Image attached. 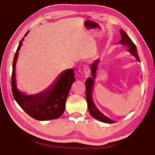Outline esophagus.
<instances>
[{"instance_id": "esophagus-1", "label": "esophagus", "mask_w": 155, "mask_h": 155, "mask_svg": "<svg viewBox=\"0 0 155 155\" xmlns=\"http://www.w3.org/2000/svg\"><path fill=\"white\" fill-rule=\"evenodd\" d=\"M83 72L86 77H88V75L90 74V70L87 65H84L83 68Z\"/></svg>"}]
</instances>
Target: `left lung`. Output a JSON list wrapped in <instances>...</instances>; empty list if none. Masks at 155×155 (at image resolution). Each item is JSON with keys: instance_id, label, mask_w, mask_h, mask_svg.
<instances>
[{"instance_id": "8db88e82", "label": "left lung", "mask_w": 155, "mask_h": 155, "mask_svg": "<svg viewBox=\"0 0 155 155\" xmlns=\"http://www.w3.org/2000/svg\"><path fill=\"white\" fill-rule=\"evenodd\" d=\"M120 35H121L122 37V40H120V43L127 45L128 47V49H129V52L133 54V55H134L136 57V59L140 61V57L138 56L137 48H136L135 44L133 42V41L130 40V38L127 35V34L122 29H120ZM98 61L99 59H96V61L94 62V64H91V73H92V77H89L85 81L86 99H87V102L88 110L90 115L95 119L98 120L100 121L103 122L111 124V123H114L115 122L113 121L111 119H109V117H107L104 115H103L98 109L96 108V107L95 106V104H94L91 96L94 82V78L96 77L97 65L98 64Z\"/></svg>"}]
</instances>
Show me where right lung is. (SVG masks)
<instances>
[{
    "label": "right lung",
    "instance_id": "obj_1",
    "mask_svg": "<svg viewBox=\"0 0 155 155\" xmlns=\"http://www.w3.org/2000/svg\"><path fill=\"white\" fill-rule=\"evenodd\" d=\"M28 33V31L25 33L24 38ZM24 38L20 41L13 61L12 87L14 98L21 108L34 119L44 121L59 118L64 111L65 101L70 87L75 81L74 70L73 69L65 70L51 87L40 94L27 96L20 92L15 85V68L18 51L22 46Z\"/></svg>",
    "mask_w": 155,
    "mask_h": 155
}]
</instances>
